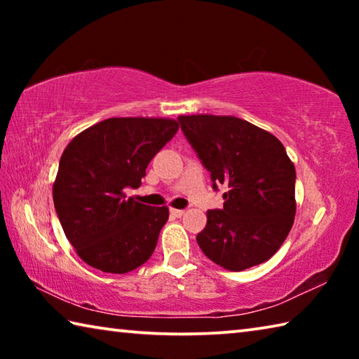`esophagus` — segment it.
Masks as SVG:
<instances>
[{
    "label": "esophagus",
    "mask_w": 359,
    "mask_h": 359,
    "mask_svg": "<svg viewBox=\"0 0 359 359\" xmlns=\"http://www.w3.org/2000/svg\"><path fill=\"white\" fill-rule=\"evenodd\" d=\"M185 214V210H180V209H171V215L172 217H182V215H184Z\"/></svg>",
    "instance_id": "obj_1"
}]
</instances>
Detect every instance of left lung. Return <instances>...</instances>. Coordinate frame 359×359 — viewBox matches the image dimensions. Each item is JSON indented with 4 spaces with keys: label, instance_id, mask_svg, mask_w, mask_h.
Returning <instances> with one entry per match:
<instances>
[{
    "label": "left lung",
    "instance_id": "obj_1",
    "mask_svg": "<svg viewBox=\"0 0 359 359\" xmlns=\"http://www.w3.org/2000/svg\"><path fill=\"white\" fill-rule=\"evenodd\" d=\"M182 131L223 193L196 236L205 257L226 271L264 263L287 239L296 214L293 161L283 144L233 115H180Z\"/></svg>",
    "mask_w": 359,
    "mask_h": 359
}]
</instances>
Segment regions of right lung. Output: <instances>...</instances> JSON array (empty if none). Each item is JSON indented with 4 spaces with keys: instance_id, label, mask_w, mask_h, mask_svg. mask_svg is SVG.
<instances>
[{
    "instance_id": "1",
    "label": "right lung",
    "mask_w": 359,
    "mask_h": 359,
    "mask_svg": "<svg viewBox=\"0 0 359 359\" xmlns=\"http://www.w3.org/2000/svg\"><path fill=\"white\" fill-rule=\"evenodd\" d=\"M174 118L114 117L95 123L66 145L53 204L79 258L109 274H126L154 253L169 217L126 196L149 163L177 133Z\"/></svg>"
}]
</instances>
